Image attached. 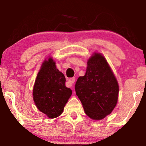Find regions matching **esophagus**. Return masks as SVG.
<instances>
[{"label":"esophagus","instance_id":"esophagus-1","mask_svg":"<svg viewBox=\"0 0 146 146\" xmlns=\"http://www.w3.org/2000/svg\"><path fill=\"white\" fill-rule=\"evenodd\" d=\"M75 77H73V78H71L70 80H68V88H71L72 87V86H73V84L75 82Z\"/></svg>","mask_w":146,"mask_h":146}]
</instances>
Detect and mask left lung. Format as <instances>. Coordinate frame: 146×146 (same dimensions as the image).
I'll return each mask as SVG.
<instances>
[{
  "mask_svg": "<svg viewBox=\"0 0 146 146\" xmlns=\"http://www.w3.org/2000/svg\"><path fill=\"white\" fill-rule=\"evenodd\" d=\"M84 76H79L75 86L76 95L86 115L100 120L111 113L119 93L118 81L106 58L94 53L89 58Z\"/></svg>",
  "mask_w": 146,
  "mask_h": 146,
  "instance_id": "8db88e82",
  "label": "left lung"
}]
</instances>
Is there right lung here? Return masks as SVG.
Masks as SVG:
<instances>
[{
  "instance_id": "obj_1",
  "label": "right lung",
  "mask_w": 146,
  "mask_h": 146,
  "mask_svg": "<svg viewBox=\"0 0 146 146\" xmlns=\"http://www.w3.org/2000/svg\"><path fill=\"white\" fill-rule=\"evenodd\" d=\"M66 78L56 66L52 57L45 59L36 76L33 89L34 102L38 110L49 118L63 113L72 94L66 86Z\"/></svg>"
}]
</instances>
